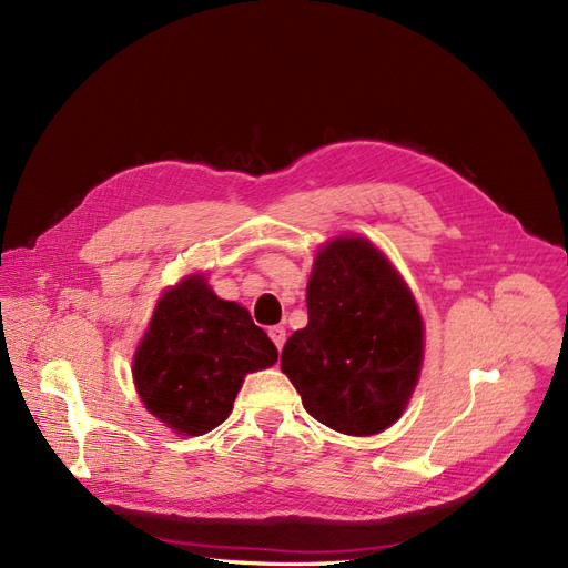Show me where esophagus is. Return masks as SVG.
Returning <instances> with one entry per match:
<instances>
[{
  "instance_id": "1",
  "label": "esophagus",
  "mask_w": 568,
  "mask_h": 568,
  "mask_svg": "<svg viewBox=\"0 0 568 568\" xmlns=\"http://www.w3.org/2000/svg\"><path fill=\"white\" fill-rule=\"evenodd\" d=\"M268 337H271V342H273V344H276V349L281 352V349H283V344H285V339H287L285 327H283V325H273L271 331H268Z\"/></svg>"
}]
</instances>
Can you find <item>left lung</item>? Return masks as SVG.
Wrapping results in <instances>:
<instances>
[{"mask_svg": "<svg viewBox=\"0 0 568 568\" xmlns=\"http://www.w3.org/2000/svg\"><path fill=\"white\" fill-rule=\"evenodd\" d=\"M306 308L281 354L306 413L352 436L392 427L425 356L423 316L398 271L368 237L339 235L316 254Z\"/></svg>", "mask_w": 568, "mask_h": 568, "instance_id": "left-lung-1", "label": "left lung"}]
</instances>
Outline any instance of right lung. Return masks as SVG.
<instances>
[{"label": "right lung", "mask_w": 568, "mask_h": 568, "mask_svg": "<svg viewBox=\"0 0 568 568\" xmlns=\"http://www.w3.org/2000/svg\"><path fill=\"white\" fill-rule=\"evenodd\" d=\"M276 361V346L250 311L219 300L197 273L158 300L132 373L151 415L176 434L200 436L229 417L247 373Z\"/></svg>", "instance_id": "obj_1"}]
</instances>
